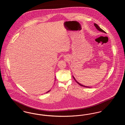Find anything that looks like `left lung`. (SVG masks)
Listing matches in <instances>:
<instances>
[{
	"label": "left lung",
	"mask_w": 125,
	"mask_h": 125,
	"mask_svg": "<svg viewBox=\"0 0 125 125\" xmlns=\"http://www.w3.org/2000/svg\"><path fill=\"white\" fill-rule=\"evenodd\" d=\"M94 26H95V28H96V29H97V30H99V31H101L102 32H104V33H106V32L104 31L103 30H102V29H101V28L97 25L96 24H95V23H94ZM73 79H74V80L75 81V82L79 84V85H80V86H83V87H86V88H90V87H88V86H84V85H82V84H81V83H78L77 81L75 80V79L74 78V77L73 76Z\"/></svg>",
	"instance_id": "8db88e82"
}]
</instances>
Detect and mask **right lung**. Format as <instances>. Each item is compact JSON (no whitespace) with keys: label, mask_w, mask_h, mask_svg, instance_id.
<instances>
[{"label":"right lung","mask_w":125,"mask_h":125,"mask_svg":"<svg viewBox=\"0 0 125 125\" xmlns=\"http://www.w3.org/2000/svg\"><path fill=\"white\" fill-rule=\"evenodd\" d=\"M50 90H49V91H47V92H46V93H48V92H49V91H50Z\"/></svg>","instance_id":"right-lung-1"}]
</instances>
